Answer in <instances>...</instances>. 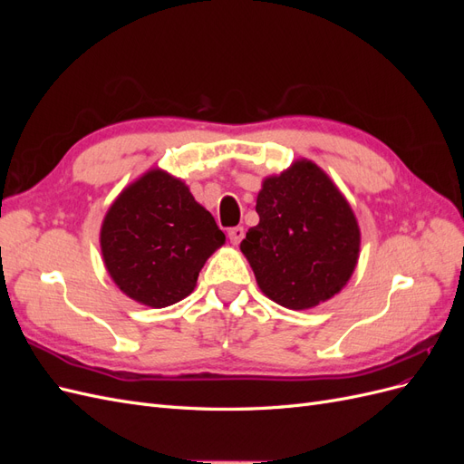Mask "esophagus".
<instances>
[{"label":"esophagus","instance_id":"esophagus-1","mask_svg":"<svg viewBox=\"0 0 464 464\" xmlns=\"http://www.w3.org/2000/svg\"><path fill=\"white\" fill-rule=\"evenodd\" d=\"M244 234H246L244 227H234V228H230V230H228V237H230V242H232L234 246H237V244H240V242L244 240Z\"/></svg>","mask_w":464,"mask_h":464}]
</instances>
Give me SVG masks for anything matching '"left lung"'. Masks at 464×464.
<instances>
[{"label":"left lung","mask_w":464,"mask_h":464,"mask_svg":"<svg viewBox=\"0 0 464 464\" xmlns=\"http://www.w3.org/2000/svg\"><path fill=\"white\" fill-rule=\"evenodd\" d=\"M259 224L240 244L265 296L307 310L333 298L353 276L360 228L329 176L310 160L263 181Z\"/></svg>","instance_id":"8db88e82"}]
</instances>
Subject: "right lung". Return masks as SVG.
Segmentation results:
<instances>
[{
    "label": "right lung",
    "instance_id": "1",
    "mask_svg": "<svg viewBox=\"0 0 464 464\" xmlns=\"http://www.w3.org/2000/svg\"><path fill=\"white\" fill-rule=\"evenodd\" d=\"M224 240L213 215L184 181L150 170L120 193L101 230L106 269L139 304L166 307L195 288L205 261Z\"/></svg>",
    "mask_w": 464,
    "mask_h": 464
}]
</instances>
